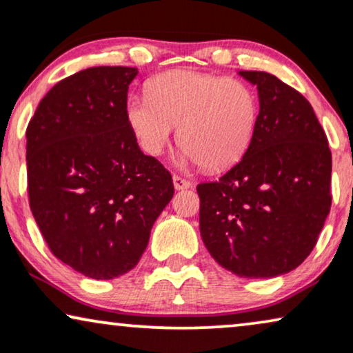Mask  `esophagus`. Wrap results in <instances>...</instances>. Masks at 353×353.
<instances>
[{
	"mask_svg": "<svg viewBox=\"0 0 353 353\" xmlns=\"http://www.w3.org/2000/svg\"><path fill=\"white\" fill-rule=\"evenodd\" d=\"M173 186H175L176 191H180V190H188V188H191L193 186V183H191L190 180H186V178L173 175Z\"/></svg>",
	"mask_w": 353,
	"mask_h": 353,
	"instance_id": "obj_1",
	"label": "esophagus"
}]
</instances>
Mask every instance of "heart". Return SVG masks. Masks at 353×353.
<instances>
[{
	"label": "heart",
	"instance_id": "1",
	"mask_svg": "<svg viewBox=\"0 0 353 353\" xmlns=\"http://www.w3.org/2000/svg\"><path fill=\"white\" fill-rule=\"evenodd\" d=\"M126 121L144 152L160 155L176 126L185 162L223 170L243 157L259 120L258 92L248 82L193 70H173L131 95Z\"/></svg>",
	"mask_w": 353,
	"mask_h": 353
}]
</instances>
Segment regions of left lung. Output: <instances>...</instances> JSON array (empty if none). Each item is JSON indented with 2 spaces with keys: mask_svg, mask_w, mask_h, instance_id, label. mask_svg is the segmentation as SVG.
<instances>
[{
  "mask_svg": "<svg viewBox=\"0 0 353 353\" xmlns=\"http://www.w3.org/2000/svg\"><path fill=\"white\" fill-rule=\"evenodd\" d=\"M258 87L259 120L243 159L198 185L199 230L227 271L271 279L313 251L331 210L332 157L313 107L263 71H240Z\"/></svg>",
  "mask_w": 353,
  "mask_h": 353,
  "instance_id": "8db88e82",
  "label": "left lung"
}]
</instances>
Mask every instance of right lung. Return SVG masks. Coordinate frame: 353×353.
<instances>
[{"label": "right lung", "instance_id": "obj_1", "mask_svg": "<svg viewBox=\"0 0 353 353\" xmlns=\"http://www.w3.org/2000/svg\"><path fill=\"white\" fill-rule=\"evenodd\" d=\"M137 68H87L59 81L27 126V191L48 248L90 279L139 263L173 198L172 175L144 155L126 121Z\"/></svg>", "mask_w": 353, "mask_h": 353}]
</instances>
